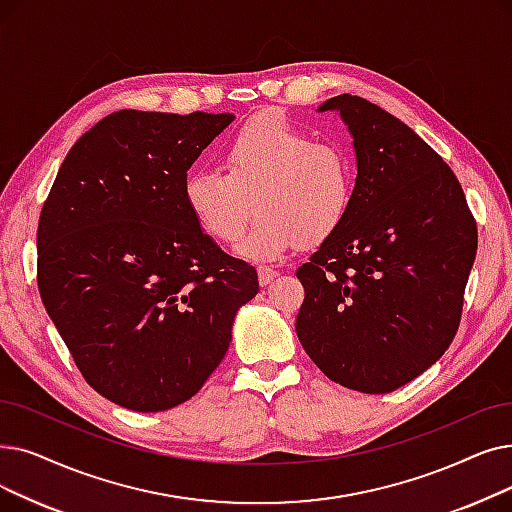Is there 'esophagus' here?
<instances>
[{"mask_svg": "<svg viewBox=\"0 0 512 512\" xmlns=\"http://www.w3.org/2000/svg\"><path fill=\"white\" fill-rule=\"evenodd\" d=\"M257 276H259V284L265 286V284H270L278 276V270L270 268V265H259Z\"/></svg>", "mask_w": 512, "mask_h": 512, "instance_id": "esophagus-1", "label": "esophagus"}]
</instances>
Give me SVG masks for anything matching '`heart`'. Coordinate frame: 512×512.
I'll list each match as a JSON object with an SVG mask.
<instances>
[{
    "label": "heart",
    "mask_w": 512,
    "mask_h": 512,
    "mask_svg": "<svg viewBox=\"0 0 512 512\" xmlns=\"http://www.w3.org/2000/svg\"><path fill=\"white\" fill-rule=\"evenodd\" d=\"M355 167L349 152L314 138L282 115L244 123L224 148V171L194 169L184 177V205L205 234L234 242L253 211L259 215L236 251L278 259L305 242H320L349 213Z\"/></svg>",
    "instance_id": "b5f03b06"
}]
</instances>
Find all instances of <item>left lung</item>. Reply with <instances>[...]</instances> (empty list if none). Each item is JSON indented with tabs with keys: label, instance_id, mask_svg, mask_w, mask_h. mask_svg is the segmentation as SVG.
Returning a JSON list of instances; mask_svg holds the SVG:
<instances>
[{
	"label": "left lung",
	"instance_id": "1",
	"mask_svg": "<svg viewBox=\"0 0 512 512\" xmlns=\"http://www.w3.org/2000/svg\"><path fill=\"white\" fill-rule=\"evenodd\" d=\"M353 136V201L343 224L297 270V337L347 389L389 393L450 347L477 253V224L454 171L387 110L341 94Z\"/></svg>",
	"mask_w": 512,
	"mask_h": 512
}]
</instances>
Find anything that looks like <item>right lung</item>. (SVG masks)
<instances>
[{"label":"right lung","mask_w":512,"mask_h":512,"mask_svg":"<svg viewBox=\"0 0 512 512\" xmlns=\"http://www.w3.org/2000/svg\"><path fill=\"white\" fill-rule=\"evenodd\" d=\"M234 115L119 110L62 161L37 228V286L92 389L161 412L224 360L257 272L184 205V177Z\"/></svg>","instance_id":"obj_1"}]
</instances>
